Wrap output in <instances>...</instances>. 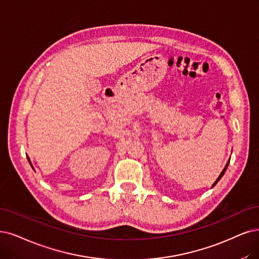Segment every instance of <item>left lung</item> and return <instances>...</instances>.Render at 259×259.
<instances>
[{"mask_svg": "<svg viewBox=\"0 0 259 259\" xmlns=\"http://www.w3.org/2000/svg\"><path fill=\"white\" fill-rule=\"evenodd\" d=\"M227 166H228V162H227V164H226V166H225V167H224V169H223V170H222V173H221V174H220V176H219V178H218V179H217V181H215V183H214V184H213V186H215V185H217V183H218V181H219V180H220V179H221V178H222V176H223V175H224V173H225V170H226V168H227Z\"/></svg>", "mask_w": 259, "mask_h": 259, "instance_id": "obj_1", "label": "left lung"}]
</instances>
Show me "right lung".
<instances>
[{
  "label": "right lung",
  "instance_id": "add662e5",
  "mask_svg": "<svg viewBox=\"0 0 259 259\" xmlns=\"http://www.w3.org/2000/svg\"><path fill=\"white\" fill-rule=\"evenodd\" d=\"M28 159V158H27ZM28 162H30V159H28ZM30 163H31V162H30Z\"/></svg>",
  "mask_w": 259,
  "mask_h": 259
}]
</instances>
